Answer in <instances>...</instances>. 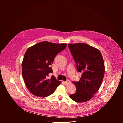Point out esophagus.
Returning a JSON list of instances; mask_svg holds the SVG:
<instances>
[{
    "mask_svg": "<svg viewBox=\"0 0 123 123\" xmlns=\"http://www.w3.org/2000/svg\"><path fill=\"white\" fill-rule=\"evenodd\" d=\"M63 83H64V84H65V85H68V84H69V83H70V81L69 80H67V81H64V82H63Z\"/></svg>",
    "mask_w": 123,
    "mask_h": 123,
    "instance_id": "34e87169",
    "label": "esophagus"
}]
</instances>
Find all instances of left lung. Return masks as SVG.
<instances>
[{"instance_id":"left-lung-1","label":"left lung","mask_w":123,"mask_h":123,"mask_svg":"<svg viewBox=\"0 0 123 123\" xmlns=\"http://www.w3.org/2000/svg\"><path fill=\"white\" fill-rule=\"evenodd\" d=\"M68 47L78 72L82 73L79 81L73 82L76 86V92L69 97L78 103L88 101L102 84L105 74L103 58L98 49L87 44H70Z\"/></svg>"}]
</instances>
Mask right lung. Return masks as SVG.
Instances as JSON below:
<instances>
[{"mask_svg":"<svg viewBox=\"0 0 123 123\" xmlns=\"http://www.w3.org/2000/svg\"><path fill=\"white\" fill-rule=\"evenodd\" d=\"M67 44H56L48 41L38 43L29 47L22 63V74L28 90L37 97H45L53 93L61 81L54 75L50 65L56 55L65 49Z\"/></svg>","mask_w":123,"mask_h":123,"instance_id":"obj_1","label":"right lung"}]
</instances>
